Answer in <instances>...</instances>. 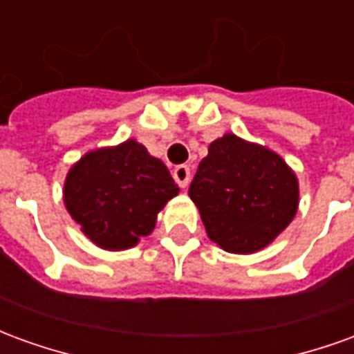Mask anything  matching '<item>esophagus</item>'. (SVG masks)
Segmentation results:
<instances>
[{"label": "esophagus", "mask_w": 354, "mask_h": 354, "mask_svg": "<svg viewBox=\"0 0 354 354\" xmlns=\"http://www.w3.org/2000/svg\"><path fill=\"white\" fill-rule=\"evenodd\" d=\"M189 167L187 165H178L176 169L172 170V178L176 180V184L180 185V187H185L187 185V182H189Z\"/></svg>", "instance_id": "obj_1"}]
</instances>
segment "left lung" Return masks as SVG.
Returning a JSON list of instances; mask_svg holds the SVG:
<instances>
[{
  "mask_svg": "<svg viewBox=\"0 0 354 354\" xmlns=\"http://www.w3.org/2000/svg\"><path fill=\"white\" fill-rule=\"evenodd\" d=\"M208 239L231 254H254L294 220L299 184L281 155L223 134L208 146L189 185Z\"/></svg>",
  "mask_w": 354,
  "mask_h": 354,
  "instance_id": "1",
  "label": "left lung"
}]
</instances>
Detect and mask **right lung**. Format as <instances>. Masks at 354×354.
Returning <instances> with one entry per match:
<instances>
[{
	"label": "right lung",
	"instance_id": "right-lung-1",
	"mask_svg": "<svg viewBox=\"0 0 354 354\" xmlns=\"http://www.w3.org/2000/svg\"><path fill=\"white\" fill-rule=\"evenodd\" d=\"M178 192L165 162L131 138L83 155L66 174L64 205L91 243L117 252L147 237Z\"/></svg>",
	"mask_w": 354,
	"mask_h": 354
}]
</instances>
